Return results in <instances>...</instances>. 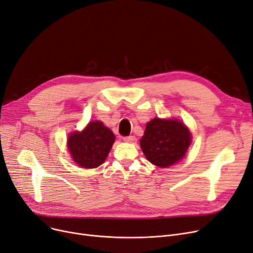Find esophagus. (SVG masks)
Here are the masks:
<instances>
[{"label": "esophagus", "instance_id": "34e87169", "mask_svg": "<svg viewBox=\"0 0 253 253\" xmlns=\"http://www.w3.org/2000/svg\"><path fill=\"white\" fill-rule=\"evenodd\" d=\"M124 141H127V142H133L135 141V137L133 135H129V136H125L123 137Z\"/></svg>", "mask_w": 253, "mask_h": 253}]
</instances>
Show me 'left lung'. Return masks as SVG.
Listing matches in <instances>:
<instances>
[{
	"label": "left lung",
	"instance_id": "8db88e82",
	"mask_svg": "<svg viewBox=\"0 0 253 253\" xmlns=\"http://www.w3.org/2000/svg\"><path fill=\"white\" fill-rule=\"evenodd\" d=\"M190 144V131L178 119L154 118L140 138V148L146 158L162 169L183 159Z\"/></svg>",
	"mask_w": 253,
	"mask_h": 253
}]
</instances>
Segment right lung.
<instances>
[{
    "label": "right lung",
    "instance_id": "right-lung-1",
    "mask_svg": "<svg viewBox=\"0 0 253 253\" xmlns=\"http://www.w3.org/2000/svg\"><path fill=\"white\" fill-rule=\"evenodd\" d=\"M116 136L99 121L86 125L83 131L71 132L67 146L73 161L84 169H95L104 162Z\"/></svg>",
    "mask_w": 253,
    "mask_h": 253
}]
</instances>
